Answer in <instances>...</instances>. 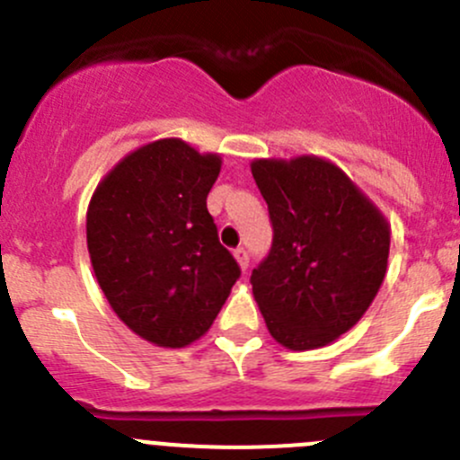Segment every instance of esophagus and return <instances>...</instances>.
I'll return each mask as SVG.
<instances>
[{
    "label": "esophagus",
    "mask_w": 460,
    "mask_h": 460,
    "mask_svg": "<svg viewBox=\"0 0 460 460\" xmlns=\"http://www.w3.org/2000/svg\"><path fill=\"white\" fill-rule=\"evenodd\" d=\"M234 256H235V260H238L240 269H243V271H244V269L249 267V252H247V249L238 247V249H235V252H234Z\"/></svg>",
    "instance_id": "1"
}]
</instances>
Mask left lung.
I'll list each match as a JSON object with an SVG mask.
<instances>
[{
  "instance_id": "left-lung-1",
  "label": "left lung",
  "mask_w": 460,
  "mask_h": 460,
  "mask_svg": "<svg viewBox=\"0 0 460 460\" xmlns=\"http://www.w3.org/2000/svg\"><path fill=\"white\" fill-rule=\"evenodd\" d=\"M252 173L267 200L273 244L252 285L273 341L316 349L349 332L387 273V217L332 160L258 157Z\"/></svg>"
}]
</instances>
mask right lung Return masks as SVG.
<instances>
[{"instance_id": "add662e5", "label": "right lung", "mask_w": 460, "mask_h": 460, "mask_svg": "<svg viewBox=\"0 0 460 460\" xmlns=\"http://www.w3.org/2000/svg\"><path fill=\"white\" fill-rule=\"evenodd\" d=\"M220 169V153L162 137L127 153L88 202L97 285L115 316L157 347L202 338L240 276L207 211Z\"/></svg>"}]
</instances>
